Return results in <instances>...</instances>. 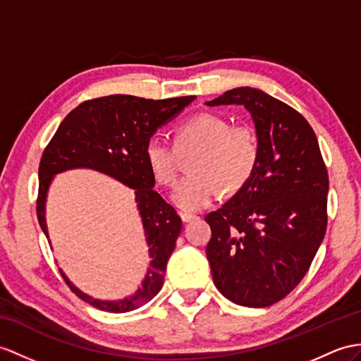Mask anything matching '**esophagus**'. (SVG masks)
Instances as JSON below:
<instances>
[{
    "label": "esophagus",
    "mask_w": 361,
    "mask_h": 361,
    "mask_svg": "<svg viewBox=\"0 0 361 361\" xmlns=\"http://www.w3.org/2000/svg\"><path fill=\"white\" fill-rule=\"evenodd\" d=\"M180 219L183 222H191V221H195V219H197V216L192 213H180Z\"/></svg>",
    "instance_id": "obj_1"
}]
</instances>
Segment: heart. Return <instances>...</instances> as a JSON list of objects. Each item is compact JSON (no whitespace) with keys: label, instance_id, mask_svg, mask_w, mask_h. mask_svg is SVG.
<instances>
[{"label":"heart","instance_id":"obj_1","mask_svg":"<svg viewBox=\"0 0 361 361\" xmlns=\"http://www.w3.org/2000/svg\"><path fill=\"white\" fill-rule=\"evenodd\" d=\"M179 152L196 147L190 159L192 170L173 191V204L182 211L208 207L221 185L228 192L247 185L260 159L257 135L248 126H233L221 113L202 111L179 122L174 128ZM169 140L152 136L144 145V162L154 182L171 187L178 178V153Z\"/></svg>","mask_w":361,"mask_h":361}]
</instances>
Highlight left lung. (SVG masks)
Segmentation results:
<instances>
[{
    "instance_id": "left-lung-1",
    "label": "left lung",
    "mask_w": 361,
    "mask_h": 361,
    "mask_svg": "<svg viewBox=\"0 0 361 361\" xmlns=\"http://www.w3.org/2000/svg\"><path fill=\"white\" fill-rule=\"evenodd\" d=\"M242 104L260 159L247 185L205 221L213 282L228 300L265 307L302 282L328 226L329 178L312 127L265 92L239 87L207 105Z\"/></svg>"
}]
</instances>
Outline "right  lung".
<instances>
[{
    "label": "right lung",
    "instance_id": "1",
    "mask_svg": "<svg viewBox=\"0 0 361 361\" xmlns=\"http://www.w3.org/2000/svg\"><path fill=\"white\" fill-rule=\"evenodd\" d=\"M192 99L195 96L154 101L131 94H110L84 101L67 114L44 148L38 170L37 216L46 237L49 234L44 204L56 173L85 166L135 190L152 257L142 288L124 300L102 302L79 291L61 272L72 293L101 311L119 314L137 310L150 302L164 285L166 262L182 231V221L176 209L153 190L154 179L144 162V145L157 127L176 116Z\"/></svg>",
    "mask_w": 361,
    "mask_h": 361
}]
</instances>
